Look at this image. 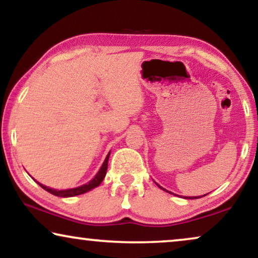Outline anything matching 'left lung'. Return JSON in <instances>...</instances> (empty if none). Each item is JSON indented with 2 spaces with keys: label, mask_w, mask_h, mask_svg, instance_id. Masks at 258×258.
<instances>
[{
  "label": "left lung",
  "mask_w": 258,
  "mask_h": 258,
  "mask_svg": "<svg viewBox=\"0 0 258 258\" xmlns=\"http://www.w3.org/2000/svg\"><path fill=\"white\" fill-rule=\"evenodd\" d=\"M156 184H157V183H156ZM157 186H160L161 189H163V188H162L161 185H158V184H157ZM163 190H165V189H163ZM165 191H167V190H165ZM169 192H170V191H169ZM170 194H171V192H170ZM185 199H192V200H195V199H200V197H185Z\"/></svg>",
  "instance_id": "1"
}]
</instances>
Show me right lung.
Masks as SVG:
<instances>
[{
  "label": "right lung",
  "instance_id": "1",
  "mask_svg": "<svg viewBox=\"0 0 258 258\" xmlns=\"http://www.w3.org/2000/svg\"><path fill=\"white\" fill-rule=\"evenodd\" d=\"M109 153L107 155V157H105V160L103 162V164H102V167L98 172L96 174V176L91 179L90 182L86 183V184L81 185V186H77V188H73V189H67V190H56V189H51V188H48V186H45L43 184H41L40 182H37L40 186H42L44 190H47L48 192L52 194V195L55 196H58V197H73V196H77V195H82V194L89 191V190L96 188L102 183L103 181V178L105 177V174H107V169H108V160H109Z\"/></svg>",
  "mask_w": 258,
  "mask_h": 258
}]
</instances>
